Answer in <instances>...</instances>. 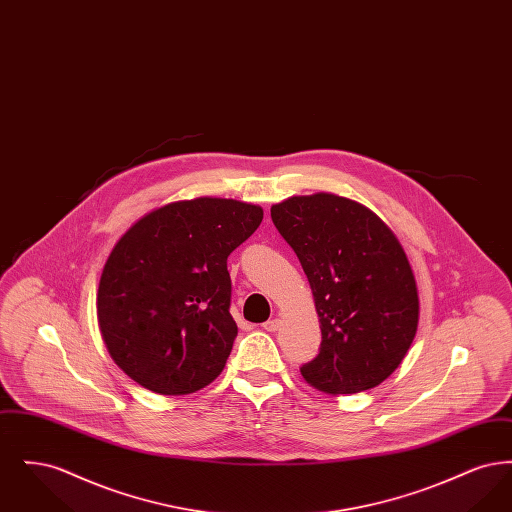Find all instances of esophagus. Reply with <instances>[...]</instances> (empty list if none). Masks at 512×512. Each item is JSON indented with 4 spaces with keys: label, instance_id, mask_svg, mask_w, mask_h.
<instances>
[{
    "label": "esophagus",
    "instance_id": "1",
    "mask_svg": "<svg viewBox=\"0 0 512 512\" xmlns=\"http://www.w3.org/2000/svg\"><path fill=\"white\" fill-rule=\"evenodd\" d=\"M278 328H280V320L278 318H272V320H267L263 324V330H267V332H276Z\"/></svg>",
    "mask_w": 512,
    "mask_h": 512
}]
</instances>
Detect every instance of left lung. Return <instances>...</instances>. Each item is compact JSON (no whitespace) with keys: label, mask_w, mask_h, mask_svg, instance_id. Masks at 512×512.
I'll list each match as a JSON object with an SVG mask.
<instances>
[{"label":"left lung","mask_w":512,"mask_h":512,"mask_svg":"<svg viewBox=\"0 0 512 512\" xmlns=\"http://www.w3.org/2000/svg\"><path fill=\"white\" fill-rule=\"evenodd\" d=\"M270 217L309 278L322 332L301 376L332 395L376 388L401 365L418 326L399 240L365 205L324 192L288 197Z\"/></svg>","instance_id":"left-lung-1"}]
</instances>
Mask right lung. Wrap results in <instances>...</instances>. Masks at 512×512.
<instances>
[{"mask_svg": "<svg viewBox=\"0 0 512 512\" xmlns=\"http://www.w3.org/2000/svg\"><path fill=\"white\" fill-rule=\"evenodd\" d=\"M261 220L259 205L197 197L122 234L101 272L98 322L124 374L161 395L194 393L219 376L238 336L226 259Z\"/></svg>", "mask_w": 512, "mask_h": 512, "instance_id": "add662e5", "label": "right lung"}]
</instances>
